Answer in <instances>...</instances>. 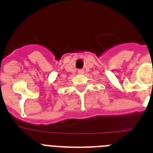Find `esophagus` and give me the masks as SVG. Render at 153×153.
I'll return each instance as SVG.
<instances>
[{"mask_svg": "<svg viewBox=\"0 0 153 153\" xmlns=\"http://www.w3.org/2000/svg\"><path fill=\"white\" fill-rule=\"evenodd\" d=\"M83 73H84V71H83V70H78V74H83Z\"/></svg>", "mask_w": 153, "mask_h": 153, "instance_id": "34e87169", "label": "esophagus"}]
</instances>
